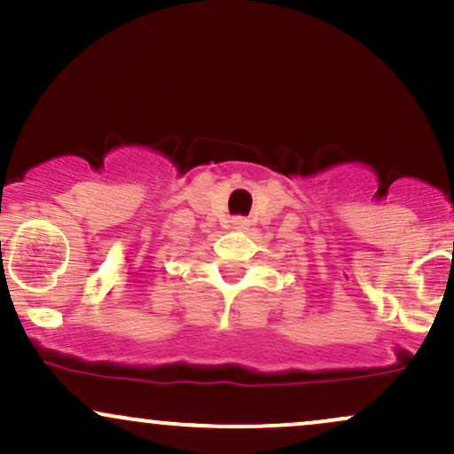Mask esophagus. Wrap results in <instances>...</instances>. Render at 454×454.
<instances>
[{"instance_id": "1", "label": "esophagus", "mask_w": 454, "mask_h": 454, "mask_svg": "<svg viewBox=\"0 0 454 454\" xmlns=\"http://www.w3.org/2000/svg\"><path fill=\"white\" fill-rule=\"evenodd\" d=\"M249 222L245 220V217H232L231 220V228H234V231H247Z\"/></svg>"}]
</instances>
